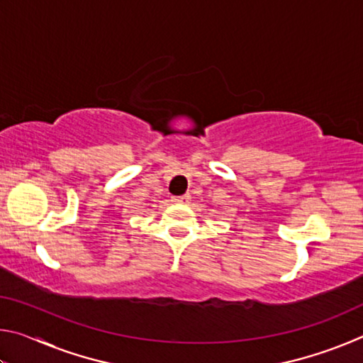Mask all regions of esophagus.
Wrapping results in <instances>:
<instances>
[{
    "instance_id": "34e87169",
    "label": "esophagus",
    "mask_w": 363,
    "mask_h": 363,
    "mask_svg": "<svg viewBox=\"0 0 363 363\" xmlns=\"http://www.w3.org/2000/svg\"><path fill=\"white\" fill-rule=\"evenodd\" d=\"M190 200V195H181V196H174L173 201H176V203H187V201Z\"/></svg>"
}]
</instances>
